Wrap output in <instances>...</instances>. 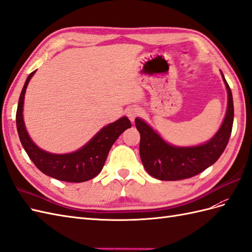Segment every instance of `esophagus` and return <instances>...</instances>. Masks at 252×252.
Segmentation results:
<instances>
[{
    "label": "esophagus",
    "mask_w": 252,
    "mask_h": 252,
    "mask_svg": "<svg viewBox=\"0 0 252 252\" xmlns=\"http://www.w3.org/2000/svg\"><path fill=\"white\" fill-rule=\"evenodd\" d=\"M126 112V116L128 117V119H130L132 122H134L135 118L138 117V115L140 114V109L136 106H131V107H128Z\"/></svg>",
    "instance_id": "esophagus-1"
}]
</instances>
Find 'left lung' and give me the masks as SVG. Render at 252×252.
Returning <instances> with one entry per match:
<instances>
[{"mask_svg":"<svg viewBox=\"0 0 252 252\" xmlns=\"http://www.w3.org/2000/svg\"><path fill=\"white\" fill-rule=\"evenodd\" d=\"M222 79L228 90L227 114L215 136L204 145L189 148L170 146L145 121L135 119V126L140 134V158L150 176L164 181L189 179L199 175L220 158L230 139L234 118L231 89L223 74Z\"/></svg>","mask_w":252,"mask_h":252,"instance_id":"obj_1","label":"left lung"}]
</instances>
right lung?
<instances>
[{
	"instance_id": "obj_1",
	"label": "right lung",
	"mask_w": 252,
	"mask_h": 252,
	"mask_svg": "<svg viewBox=\"0 0 252 252\" xmlns=\"http://www.w3.org/2000/svg\"><path fill=\"white\" fill-rule=\"evenodd\" d=\"M36 72L33 71L25 81L19 98L16 114L17 130L21 144L32 162L44 175L64 182H85L98 176L102 170L112 146L121 133L131 127V122L122 117L116 122L104 126L95 136L79 151L69 154H52L39 149L31 140L23 122V99L25 89L31 77Z\"/></svg>"
}]
</instances>
